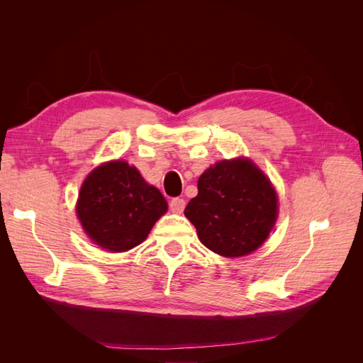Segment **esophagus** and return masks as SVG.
I'll return each mask as SVG.
<instances>
[{"label":"esophagus","mask_w":363,"mask_h":363,"mask_svg":"<svg viewBox=\"0 0 363 363\" xmlns=\"http://www.w3.org/2000/svg\"><path fill=\"white\" fill-rule=\"evenodd\" d=\"M184 206H186V201L183 199H172L169 201L171 211L175 212V213H182L184 211Z\"/></svg>","instance_id":"obj_1"}]
</instances>
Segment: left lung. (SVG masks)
I'll use <instances>...</instances> for the list:
<instances>
[{"instance_id":"8db88e82","label":"left lung","mask_w":363,"mask_h":363,"mask_svg":"<svg viewBox=\"0 0 363 363\" xmlns=\"http://www.w3.org/2000/svg\"><path fill=\"white\" fill-rule=\"evenodd\" d=\"M271 182L248 159L221 160L199 179V195L184 208L201 244L224 257L257 250L276 224L279 206Z\"/></svg>"}]
</instances>
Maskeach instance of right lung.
I'll return each instance as SVG.
<instances>
[{
    "instance_id": "obj_1",
    "label": "right lung",
    "mask_w": 363,
    "mask_h": 363,
    "mask_svg": "<svg viewBox=\"0 0 363 363\" xmlns=\"http://www.w3.org/2000/svg\"><path fill=\"white\" fill-rule=\"evenodd\" d=\"M168 211L155 186L124 160L95 168L82 184L77 216L98 247L121 252L144 242L152 225Z\"/></svg>"
}]
</instances>
